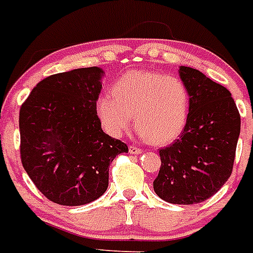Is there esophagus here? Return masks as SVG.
<instances>
[{"instance_id":"obj_1","label":"esophagus","mask_w":253,"mask_h":253,"mask_svg":"<svg viewBox=\"0 0 253 253\" xmlns=\"http://www.w3.org/2000/svg\"><path fill=\"white\" fill-rule=\"evenodd\" d=\"M128 152H130V155H139V153H141V149L137 147H133V145H130Z\"/></svg>"}]
</instances>
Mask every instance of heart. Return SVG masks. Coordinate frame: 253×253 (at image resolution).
<instances>
[{"label": "heart", "mask_w": 253, "mask_h": 253, "mask_svg": "<svg viewBox=\"0 0 253 253\" xmlns=\"http://www.w3.org/2000/svg\"><path fill=\"white\" fill-rule=\"evenodd\" d=\"M188 91L176 77L157 71H130L117 80L113 93L97 100V116L109 135L122 136L135 126L153 144L173 141L183 131L188 116Z\"/></svg>", "instance_id": "heart-1"}]
</instances>
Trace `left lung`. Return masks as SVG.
Returning <instances> with one entry per match:
<instances>
[{"instance_id":"1","label":"left lung","mask_w":253,"mask_h":253,"mask_svg":"<svg viewBox=\"0 0 253 253\" xmlns=\"http://www.w3.org/2000/svg\"><path fill=\"white\" fill-rule=\"evenodd\" d=\"M190 106L183 132L160 149L155 192L171 204H198L231 175L240 133V116L231 93L199 70L180 66Z\"/></svg>"}]
</instances>
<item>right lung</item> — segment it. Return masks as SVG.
Listing matches in <instances>:
<instances>
[{"label": "right lung", "mask_w": 253, "mask_h": 253, "mask_svg": "<svg viewBox=\"0 0 253 253\" xmlns=\"http://www.w3.org/2000/svg\"><path fill=\"white\" fill-rule=\"evenodd\" d=\"M104 70L45 78L20 108V159L35 186L59 205H84L108 188L109 165L128 148L101 128L96 101Z\"/></svg>", "instance_id": "1"}]
</instances>
